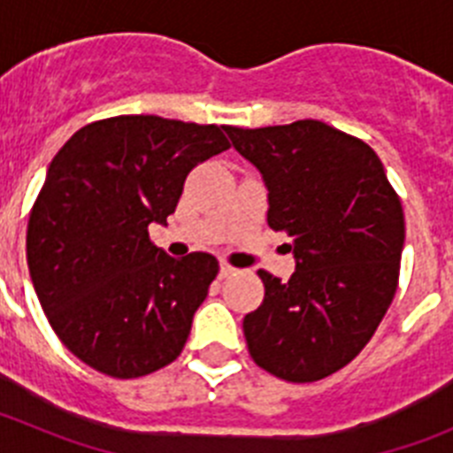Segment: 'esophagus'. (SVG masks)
Wrapping results in <instances>:
<instances>
[{
	"mask_svg": "<svg viewBox=\"0 0 453 453\" xmlns=\"http://www.w3.org/2000/svg\"><path fill=\"white\" fill-rule=\"evenodd\" d=\"M231 274H235V267L229 265V263H222V265H219V279H226V276Z\"/></svg>",
	"mask_w": 453,
	"mask_h": 453,
	"instance_id": "esophagus-1",
	"label": "esophagus"
}]
</instances>
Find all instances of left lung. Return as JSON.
Returning a JSON list of instances; mask_svg holds the SVG:
<instances>
[{
    "label": "left lung",
    "instance_id": "left-lung-1",
    "mask_svg": "<svg viewBox=\"0 0 453 453\" xmlns=\"http://www.w3.org/2000/svg\"><path fill=\"white\" fill-rule=\"evenodd\" d=\"M267 188V224L292 238L286 283L258 270L265 297L242 319L258 367L319 381L370 342L397 292L403 208L367 142L319 119L224 127Z\"/></svg>",
    "mask_w": 453,
    "mask_h": 453
}]
</instances>
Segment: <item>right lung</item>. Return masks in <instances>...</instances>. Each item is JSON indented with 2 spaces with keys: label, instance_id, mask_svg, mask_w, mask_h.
Instances as JSON below:
<instances>
[{
  "label": "right lung",
  "instance_id": "right-lung-1",
  "mask_svg": "<svg viewBox=\"0 0 453 453\" xmlns=\"http://www.w3.org/2000/svg\"><path fill=\"white\" fill-rule=\"evenodd\" d=\"M222 129L118 115L86 124L50 163L27 263L54 334L92 370L138 379L183 351L219 263L172 258L147 229L167 224L192 167L229 150Z\"/></svg>",
  "mask_w": 453,
  "mask_h": 453
}]
</instances>
